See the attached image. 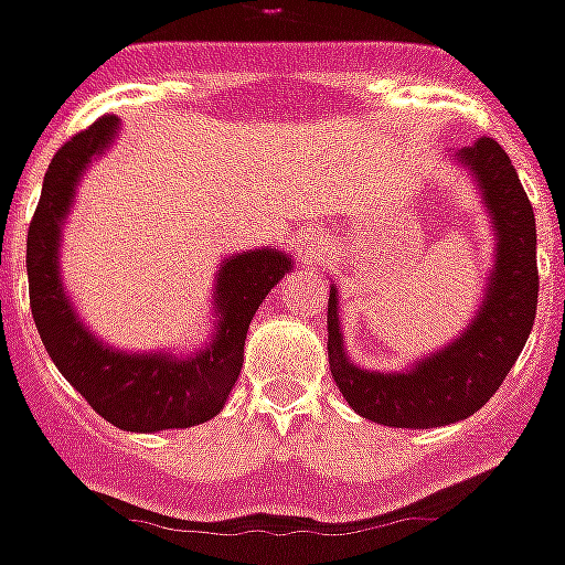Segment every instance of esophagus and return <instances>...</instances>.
<instances>
[{
    "instance_id": "34e87169",
    "label": "esophagus",
    "mask_w": 565,
    "mask_h": 565,
    "mask_svg": "<svg viewBox=\"0 0 565 565\" xmlns=\"http://www.w3.org/2000/svg\"><path fill=\"white\" fill-rule=\"evenodd\" d=\"M322 243L319 241H307L305 243V252H301V260H305L307 267H313V264H319V255H322Z\"/></svg>"
}]
</instances>
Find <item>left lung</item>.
<instances>
[{"label": "left lung", "instance_id": "obj_1", "mask_svg": "<svg viewBox=\"0 0 565 565\" xmlns=\"http://www.w3.org/2000/svg\"><path fill=\"white\" fill-rule=\"evenodd\" d=\"M458 159L476 173L497 228V264L488 296L461 337L401 374L362 371L348 362L337 290L328 298L330 374L356 415L394 429H429L465 420L497 394L520 356L536 316V223L516 168L499 141L479 139Z\"/></svg>", "mask_w": 565, "mask_h": 565}]
</instances>
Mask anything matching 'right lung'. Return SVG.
<instances>
[{
	"mask_svg": "<svg viewBox=\"0 0 565 565\" xmlns=\"http://www.w3.org/2000/svg\"><path fill=\"white\" fill-rule=\"evenodd\" d=\"M118 121L100 116L75 132L54 153L43 179V194L29 226L31 316L45 351L60 374L84 401L118 429L159 433L205 424L217 415L243 365V345L252 316L290 269V258L275 249L235 255L217 275V337L200 356L177 360L164 354H121L100 345L63 296L57 273L60 223L66 217L75 182L89 159L107 148Z\"/></svg>",
	"mask_w": 565,
	"mask_h": 565,
	"instance_id": "obj_1",
	"label": "right lung"
}]
</instances>
